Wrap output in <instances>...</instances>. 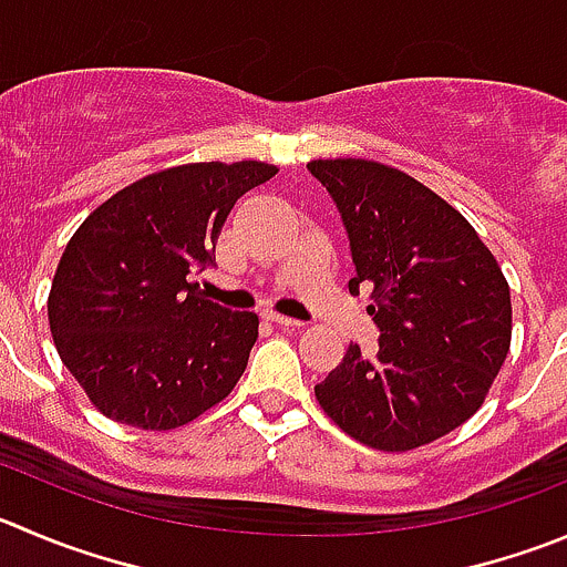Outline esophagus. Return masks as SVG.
I'll return each instance as SVG.
<instances>
[{
  "instance_id": "34e87169",
  "label": "esophagus",
  "mask_w": 567,
  "mask_h": 567,
  "mask_svg": "<svg viewBox=\"0 0 567 567\" xmlns=\"http://www.w3.org/2000/svg\"><path fill=\"white\" fill-rule=\"evenodd\" d=\"M264 317H267L269 322H275V326H280V328H300V326H303V322L295 320V317H284V315H278V311H267Z\"/></svg>"
}]
</instances>
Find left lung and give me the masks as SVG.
<instances>
[{"instance_id":"1","label":"left lung","mask_w":567,"mask_h":567,"mask_svg":"<svg viewBox=\"0 0 567 567\" xmlns=\"http://www.w3.org/2000/svg\"><path fill=\"white\" fill-rule=\"evenodd\" d=\"M350 241V292L373 287L379 350L350 344L315 395L379 451H412L484 403L512 337L509 287L456 208L406 172L361 158L311 161Z\"/></svg>"}]
</instances>
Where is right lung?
<instances>
[{
  "instance_id": "obj_1",
  "label": "right lung",
  "mask_w": 567,
  "mask_h": 567,
  "mask_svg": "<svg viewBox=\"0 0 567 567\" xmlns=\"http://www.w3.org/2000/svg\"><path fill=\"white\" fill-rule=\"evenodd\" d=\"M261 161L142 177L89 214L63 250L47 311L69 373L105 417L147 431L192 423L230 395L258 337L252 311L206 300L194 275Z\"/></svg>"
}]
</instances>
